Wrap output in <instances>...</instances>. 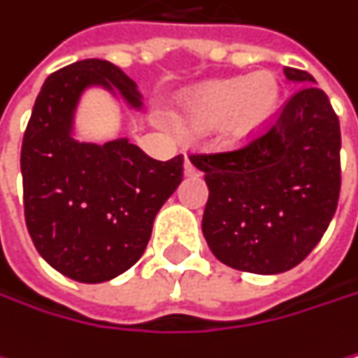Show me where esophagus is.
Listing matches in <instances>:
<instances>
[{
	"label": "esophagus",
	"mask_w": 358,
	"mask_h": 358,
	"mask_svg": "<svg viewBox=\"0 0 358 358\" xmlns=\"http://www.w3.org/2000/svg\"><path fill=\"white\" fill-rule=\"evenodd\" d=\"M185 173H187V176H197V167L193 165V161H191L189 157L185 159Z\"/></svg>",
	"instance_id": "34e87169"
}]
</instances>
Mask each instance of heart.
Segmentation results:
<instances>
[{"label": "heart", "mask_w": 358, "mask_h": 358, "mask_svg": "<svg viewBox=\"0 0 358 358\" xmlns=\"http://www.w3.org/2000/svg\"><path fill=\"white\" fill-rule=\"evenodd\" d=\"M280 85L269 71H255L246 78L218 80L201 87L185 99L176 122L187 136L218 131L224 144H244L257 138L275 116Z\"/></svg>", "instance_id": "heart-1"}]
</instances>
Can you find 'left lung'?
Listing matches in <instances>:
<instances>
[{"instance_id": "left-lung-1", "label": "left lung", "mask_w": 358, "mask_h": 358, "mask_svg": "<svg viewBox=\"0 0 358 358\" xmlns=\"http://www.w3.org/2000/svg\"><path fill=\"white\" fill-rule=\"evenodd\" d=\"M285 76L297 93L242 148L191 155L208 185L201 231L214 257L248 273H282L320 242L340 199V120L314 78Z\"/></svg>"}]
</instances>
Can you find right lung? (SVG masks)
<instances>
[{"label": "right lung", "mask_w": 358, "mask_h": 358, "mask_svg": "<svg viewBox=\"0 0 358 358\" xmlns=\"http://www.w3.org/2000/svg\"><path fill=\"white\" fill-rule=\"evenodd\" d=\"M89 87H103L131 108L136 83L101 59L50 73L20 148L24 222L42 259L63 275L97 285L140 261L161 206L182 182V155L150 159L127 138L99 144L73 140V116Z\"/></svg>", "instance_id": "1"}]
</instances>
